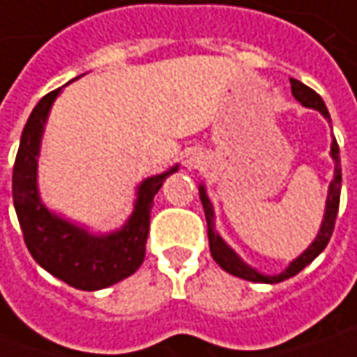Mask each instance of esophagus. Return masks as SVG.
<instances>
[{
	"label": "esophagus",
	"instance_id": "1",
	"mask_svg": "<svg viewBox=\"0 0 357 357\" xmlns=\"http://www.w3.org/2000/svg\"><path fill=\"white\" fill-rule=\"evenodd\" d=\"M200 162H202V160H200V157H197V155H188V157H186V160H185V165L188 167V169L200 167Z\"/></svg>",
	"mask_w": 357,
	"mask_h": 357
}]
</instances>
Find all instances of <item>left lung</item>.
<instances>
[{
  "mask_svg": "<svg viewBox=\"0 0 357 357\" xmlns=\"http://www.w3.org/2000/svg\"><path fill=\"white\" fill-rule=\"evenodd\" d=\"M292 83V95H294L296 101L304 105V107H310V109H316L320 111L324 117L330 119V113L324 105L322 97L316 93L314 89H310L308 85L300 83L298 79H290ZM330 155L334 158V181L330 183V190H328V200H326V213H324L322 228L318 232L316 240L308 246V250L300 254L296 260L290 262V266L286 268L284 272L276 274V276H266V274H260L256 272L252 266L244 264L238 258V254L234 252L230 246H228L225 240L218 236V232L214 230V211L211 200L206 197V190L204 186H199L200 192V202H202V208H204V216H206V225H208V244H211V254H213L214 262L222 270H227L228 274L232 276H238L242 280H250V282H262V284H278V282H284L286 278H292L296 276L300 270L308 266L310 262L322 252L324 248L328 246V242L332 238V232H334V227H336V216L337 208H340V188H342V167H340V146H337L336 139L332 143V151Z\"/></svg>",
  "mask_w": 357,
  "mask_h": 357,
  "instance_id": "1",
  "label": "left lung"
}]
</instances>
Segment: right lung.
Listing matches in <instances>:
<instances>
[{
    "mask_svg": "<svg viewBox=\"0 0 357 357\" xmlns=\"http://www.w3.org/2000/svg\"><path fill=\"white\" fill-rule=\"evenodd\" d=\"M59 93L61 87L47 93L35 105L21 132L11 178L13 206L25 246L35 262L77 290L93 292L117 284L143 264L155 195L167 176L178 171V165L144 178L137 188L135 211L127 225L111 234H91L85 228L53 214L37 192V157L45 121Z\"/></svg>",
    "mask_w": 357,
    "mask_h": 357,
    "instance_id": "right-lung-1",
    "label": "right lung"
}]
</instances>
